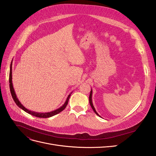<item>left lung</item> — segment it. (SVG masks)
Segmentation results:
<instances>
[{
	"instance_id": "1",
	"label": "left lung",
	"mask_w": 156,
	"mask_h": 156,
	"mask_svg": "<svg viewBox=\"0 0 156 156\" xmlns=\"http://www.w3.org/2000/svg\"><path fill=\"white\" fill-rule=\"evenodd\" d=\"M92 90L91 89V91H90V96H89V103H90V106L92 107L93 111H94V112L96 113V114L100 117V116L98 115V113L96 112L95 108H94V105H93V103H92Z\"/></svg>"
}]
</instances>
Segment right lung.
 <instances>
[{
  "label": "right lung",
  "mask_w": 156,
  "mask_h": 156,
  "mask_svg": "<svg viewBox=\"0 0 156 156\" xmlns=\"http://www.w3.org/2000/svg\"><path fill=\"white\" fill-rule=\"evenodd\" d=\"M12 65L10 66V76H9V83H10V92H11V94H12V96L13 99L14 101H15V103H16V105L19 107H20L21 109H23L24 111H25L26 112L29 113V114L32 115V116H36V117H38V118H49V117H51L53 116L54 115H57L58 113L60 112L61 111H62L64 108L66 107L67 105H68V101H69V97L71 96V94H69L66 100L65 103H64V105L61 106L60 108H57V109H56L53 111H51V112H34V111H30L29 109H27V108H25L24 106H23L21 103L19 101L18 98H17V96L16 94V92H15V90H14V88H13V84H12ZM72 94V93H71Z\"/></svg>",
  "instance_id": "obj_1"
}]
</instances>
